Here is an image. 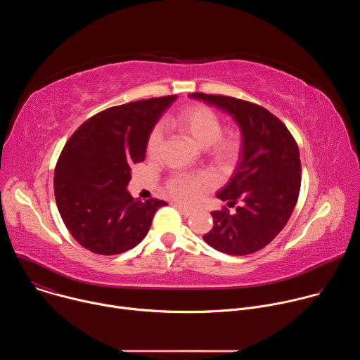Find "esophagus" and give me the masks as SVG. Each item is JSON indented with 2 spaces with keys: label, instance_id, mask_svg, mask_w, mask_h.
<instances>
[{
  "label": "esophagus",
  "instance_id": "obj_1",
  "mask_svg": "<svg viewBox=\"0 0 360 360\" xmlns=\"http://www.w3.org/2000/svg\"><path fill=\"white\" fill-rule=\"evenodd\" d=\"M175 208L182 214V215H185V217H189V215H192V210L191 208H186V207H184V205H181V203H175Z\"/></svg>",
  "mask_w": 360,
  "mask_h": 360
}]
</instances>
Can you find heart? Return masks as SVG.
I'll return each mask as SVG.
<instances>
[{
	"instance_id": "b5f03b06",
	"label": "heart",
	"mask_w": 360,
	"mask_h": 360,
	"mask_svg": "<svg viewBox=\"0 0 360 360\" xmlns=\"http://www.w3.org/2000/svg\"><path fill=\"white\" fill-rule=\"evenodd\" d=\"M172 124L196 145L208 146L210 155L222 165L235 162L242 150V135L232 129L222 132V120L211 108L193 104L181 108L172 118ZM162 143V129L155 127L146 141V155L155 158ZM214 184L207 172L199 174H174L167 181L168 193L186 203L200 198L203 191Z\"/></svg>"
}]
</instances>
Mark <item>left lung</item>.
Wrapping results in <instances>:
<instances>
[{"instance_id":"left-lung-1","label":"left lung","mask_w":360,"mask_h":360,"mask_svg":"<svg viewBox=\"0 0 360 360\" xmlns=\"http://www.w3.org/2000/svg\"><path fill=\"white\" fill-rule=\"evenodd\" d=\"M229 112L239 124L243 146L231 182L217 195L236 207L211 212L214 228L203 240L228 255H249L265 248L288 224L302 179L299 148L286 125L266 108L225 95L193 92Z\"/></svg>"}]
</instances>
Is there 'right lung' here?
Masks as SVG:
<instances>
[{"label": "right lung", "mask_w": 360, "mask_h": 360, "mask_svg": "<svg viewBox=\"0 0 360 360\" xmlns=\"http://www.w3.org/2000/svg\"><path fill=\"white\" fill-rule=\"evenodd\" d=\"M175 95L107 108L88 118L67 141L56 165L60 215L85 249L118 255L148 233L167 202L134 199L127 191L131 168L145 160L148 136Z\"/></svg>", "instance_id": "right-lung-1"}]
</instances>
